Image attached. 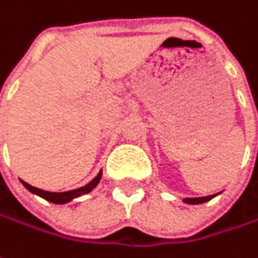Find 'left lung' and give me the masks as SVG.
<instances>
[{"label": "left lung", "mask_w": 258, "mask_h": 258, "mask_svg": "<svg viewBox=\"0 0 258 258\" xmlns=\"http://www.w3.org/2000/svg\"><path fill=\"white\" fill-rule=\"evenodd\" d=\"M214 197H216V195H210V197H202V198H184L183 201H184L186 204H204V202H207V201L213 199Z\"/></svg>", "instance_id": "1"}]
</instances>
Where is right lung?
<instances>
[{"instance_id": "right-lung-1", "label": "right lung", "mask_w": 258, "mask_h": 258, "mask_svg": "<svg viewBox=\"0 0 258 258\" xmlns=\"http://www.w3.org/2000/svg\"><path fill=\"white\" fill-rule=\"evenodd\" d=\"M100 178H102V171L97 174V177H94L88 184H85V186H82V187H78V189H74V190H68V192H47V190H42V189H38V187H34V186L28 184V183L23 181V180H22V183H23V186H25L29 192L35 194V195L41 197V198L47 199V201H50V202H53V204H66V202L72 201L74 198H78V197H81V195H85V194L91 192V190L99 184Z\"/></svg>"}]
</instances>
